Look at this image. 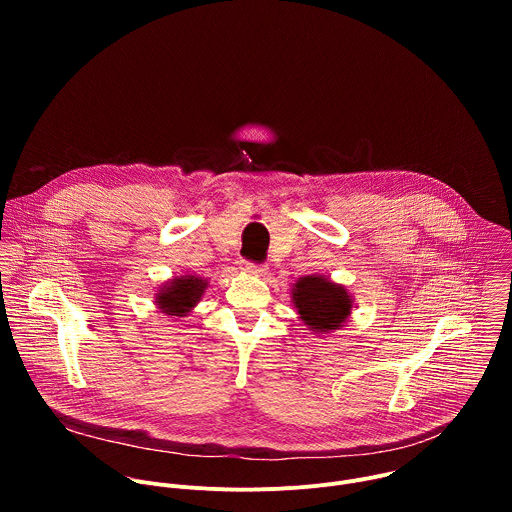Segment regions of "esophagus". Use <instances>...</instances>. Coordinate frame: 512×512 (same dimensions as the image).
Returning <instances> with one entry per match:
<instances>
[{
  "mask_svg": "<svg viewBox=\"0 0 512 512\" xmlns=\"http://www.w3.org/2000/svg\"><path fill=\"white\" fill-rule=\"evenodd\" d=\"M241 269L245 273H249V275H255V277H265L267 275V267L265 265H255V263H249V261H243Z\"/></svg>",
  "mask_w": 512,
  "mask_h": 512,
  "instance_id": "esophagus-1",
  "label": "esophagus"
}]
</instances>
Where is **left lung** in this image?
I'll list each match as a JSON object with an SVG mask.
<instances>
[{"label": "left lung", "instance_id": "left-lung-1", "mask_svg": "<svg viewBox=\"0 0 512 512\" xmlns=\"http://www.w3.org/2000/svg\"><path fill=\"white\" fill-rule=\"evenodd\" d=\"M291 304L314 334L340 330L354 308L350 291L322 273L304 275L291 285Z\"/></svg>", "mask_w": 512, "mask_h": 512}]
</instances>
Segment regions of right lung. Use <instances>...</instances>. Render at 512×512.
<instances>
[{
	"label": "right lung",
	"instance_id": "add662e5",
	"mask_svg": "<svg viewBox=\"0 0 512 512\" xmlns=\"http://www.w3.org/2000/svg\"><path fill=\"white\" fill-rule=\"evenodd\" d=\"M208 281L200 275H178L168 283H162L156 291V306L168 318H184L188 312L196 308L200 298L204 296V289Z\"/></svg>",
	"mask_w": 512,
	"mask_h": 512
}]
</instances>
